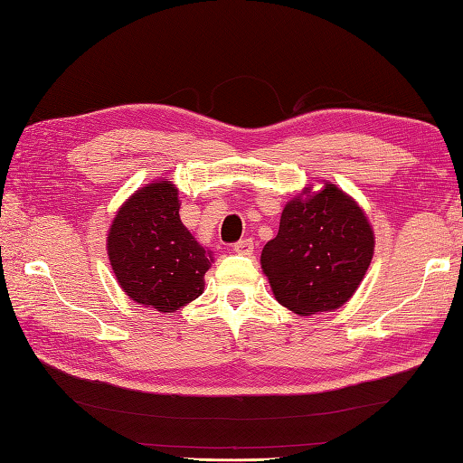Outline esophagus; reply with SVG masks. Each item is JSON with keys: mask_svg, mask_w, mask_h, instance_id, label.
<instances>
[{"mask_svg": "<svg viewBox=\"0 0 463 463\" xmlns=\"http://www.w3.org/2000/svg\"><path fill=\"white\" fill-rule=\"evenodd\" d=\"M252 249H254V242L250 241V239H242V241H239V242H234V247H232V250L237 252V254H252Z\"/></svg>", "mask_w": 463, "mask_h": 463, "instance_id": "esophagus-1", "label": "esophagus"}]
</instances>
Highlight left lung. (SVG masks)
<instances>
[{
  "label": "left lung",
  "mask_w": 463,
  "mask_h": 463,
  "mask_svg": "<svg viewBox=\"0 0 463 463\" xmlns=\"http://www.w3.org/2000/svg\"><path fill=\"white\" fill-rule=\"evenodd\" d=\"M373 231L362 206L332 183L284 204L279 234L260 254L274 298L300 317L346 304L373 257Z\"/></svg>",
  "instance_id": "1"
}]
</instances>
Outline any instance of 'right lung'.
I'll use <instances>...</instances> for the list:
<instances>
[{"mask_svg": "<svg viewBox=\"0 0 463 463\" xmlns=\"http://www.w3.org/2000/svg\"><path fill=\"white\" fill-rule=\"evenodd\" d=\"M179 189L156 179L127 199L107 234V257L123 292L156 312H175L199 298L213 252L179 216Z\"/></svg>", "mask_w": 463, "mask_h": 463, "instance_id": "add662e5", "label": "right lung"}]
</instances>
